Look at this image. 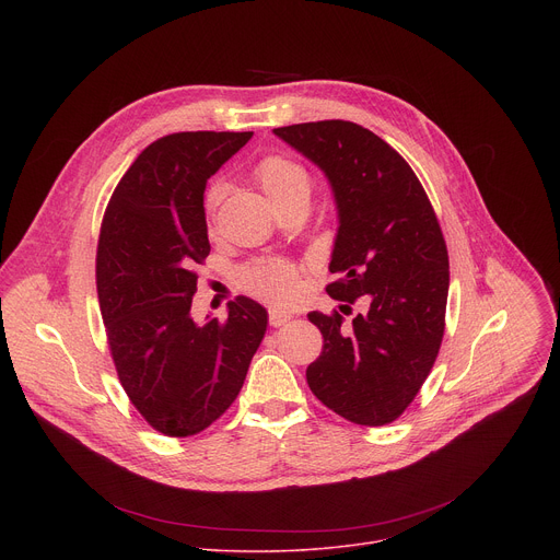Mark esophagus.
Listing matches in <instances>:
<instances>
[{"label": "esophagus", "mask_w": 560, "mask_h": 560, "mask_svg": "<svg viewBox=\"0 0 560 560\" xmlns=\"http://www.w3.org/2000/svg\"><path fill=\"white\" fill-rule=\"evenodd\" d=\"M290 318H292V314H288V312H283V310H270V314H268V322H270L272 328L285 326V324L290 322Z\"/></svg>", "instance_id": "obj_1"}]
</instances>
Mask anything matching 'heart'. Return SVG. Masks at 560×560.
Masks as SVG:
<instances>
[{
    "label": "heart",
    "instance_id": "1",
    "mask_svg": "<svg viewBox=\"0 0 560 560\" xmlns=\"http://www.w3.org/2000/svg\"><path fill=\"white\" fill-rule=\"evenodd\" d=\"M255 179L275 208L292 199H307L310 195L307 171L283 154L264 156L259 166L255 168ZM221 197H223L221 186H210L206 192V210L212 212ZM238 283H242V288L248 290L250 294L272 305H288L299 294L296 268L288 261H277V259L255 261L246 266L242 275H238Z\"/></svg>",
    "mask_w": 560,
    "mask_h": 560
}]
</instances>
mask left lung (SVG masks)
I'll return each instance as SVG.
<instances>
[{
    "label": "left lung",
    "mask_w": 560,
    "mask_h": 560,
    "mask_svg": "<svg viewBox=\"0 0 560 560\" xmlns=\"http://www.w3.org/2000/svg\"><path fill=\"white\" fill-rule=\"evenodd\" d=\"M330 182L339 228L326 290L363 299L352 324L310 312L324 350L307 365L314 396L357 425L401 417L425 383L445 330L450 261L432 203L406 159L368 128L328 119L275 128Z\"/></svg>",
    "instance_id": "8db88e82"
}]
</instances>
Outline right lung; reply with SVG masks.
Returning <instances> with one entry per match:
<instances>
[{"mask_svg":"<svg viewBox=\"0 0 560 560\" xmlns=\"http://www.w3.org/2000/svg\"><path fill=\"white\" fill-rule=\"evenodd\" d=\"M253 132H175L152 141L117 184L97 246L110 354L132 406L156 432L192 436L242 389L268 312L248 296L197 324L192 264L210 255L203 190Z\"/></svg>","mask_w":560,"mask_h":560,"instance_id":"right-lung-1","label":"right lung"}]
</instances>
